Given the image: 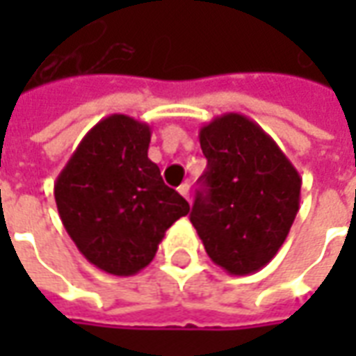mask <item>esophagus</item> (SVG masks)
Here are the masks:
<instances>
[{"label":"esophagus","mask_w":356,"mask_h":356,"mask_svg":"<svg viewBox=\"0 0 356 356\" xmlns=\"http://www.w3.org/2000/svg\"><path fill=\"white\" fill-rule=\"evenodd\" d=\"M177 191H179V194H181V196H185L186 200H191V198H188V193H191V185H188V183H183V185L179 186Z\"/></svg>","instance_id":"obj_1"}]
</instances>
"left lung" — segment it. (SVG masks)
Listing matches in <instances>:
<instances>
[{
	"instance_id": "1",
	"label": "left lung",
	"mask_w": 356,
	"mask_h": 356,
	"mask_svg": "<svg viewBox=\"0 0 356 356\" xmlns=\"http://www.w3.org/2000/svg\"><path fill=\"white\" fill-rule=\"evenodd\" d=\"M208 168L191 223L209 259L229 275H252L280 250L298 216L301 177L273 137L229 112L200 129Z\"/></svg>"
}]
</instances>
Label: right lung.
<instances>
[{"label":"right lung","instance_id":"obj_1","mask_svg":"<svg viewBox=\"0 0 356 356\" xmlns=\"http://www.w3.org/2000/svg\"><path fill=\"white\" fill-rule=\"evenodd\" d=\"M150 125L112 114L91 127L55 181L58 216L83 257L114 276L137 275L188 202L148 158Z\"/></svg>","mask_w":356,"mask_h":356}]
</instances>
